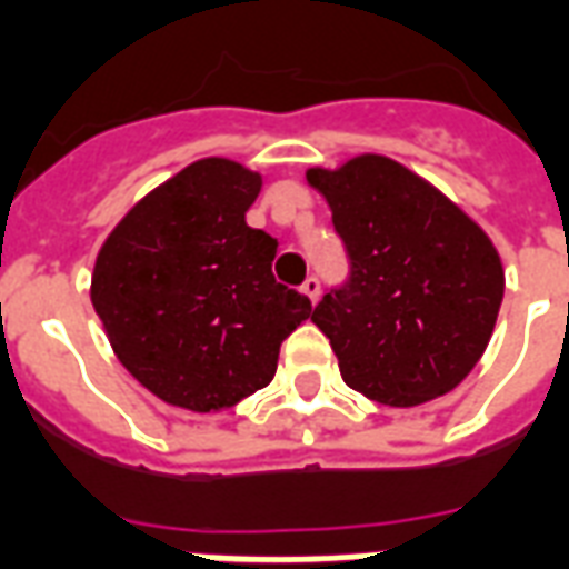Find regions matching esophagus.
<instances>
[{"label":"esophagus","mask_w":569,"mask_h":569,"mask_svg":"<svg viewBox=\"0 0 569 569\" xmlns=\"http://www.w3.org/2000/svg\"><path fill=\"white\" fill-rule=\"evenodd\" d=\"M301 292L310 298V301H319V295H322V283H319V277H307L301 286Z\"/></svg>","instance_id":"obj_1"}]
</instances>
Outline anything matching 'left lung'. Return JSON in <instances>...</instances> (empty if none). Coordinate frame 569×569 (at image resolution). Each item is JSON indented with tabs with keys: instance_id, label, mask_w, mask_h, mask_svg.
<instances>
[{
	"instance_id": "left-lung-1",
	"label": "left lung",
	"mask_w": 569,
	"mask_h": 569,
	"mask_svg": "<svg viewBox=\"0 0 569 569\" xmlns=\"http://www.w3.org/2000/svg\"><path fill=\"white\" fill-rule=\"evenodd\" d=\"M307 181L328 199L352 268L313 310L342 381L397 409L445 397L487 352L505 298L489 236L381 154L307 169Z\"/></svg>"
}]
</instances>
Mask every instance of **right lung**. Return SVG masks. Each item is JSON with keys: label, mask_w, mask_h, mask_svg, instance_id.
<instances>
[{"label": "right lung", "mask_w": 569, "mask_h": 569, "mask_svg": "<svg viewBox=\"0 0 569 569\" xmlns=\"http://www.w3.org/2000/svg\"><path fill=\"white\" fill-rule=\"evenodd\" d=\"M262 176L190 163L142 197L94 259L92 303L124 370L169 406L223 411L266 388L313 303L277 283V238L247 227Z\"/></svg>", "instance_id": "right-lung-1"}]
</instances>
